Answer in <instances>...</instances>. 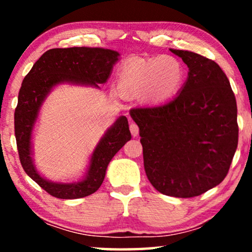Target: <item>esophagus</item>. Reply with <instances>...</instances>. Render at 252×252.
Returning <instances> with one entry per match:
<instances>
[{
    "mask_svg": "<svg viewBox=\"0 0 252 252\" xmlns=\"http://www.w3.org/2000/svg\"><path fill=\"white\" fill-rule=\"evenodd\" d=\"M129 129H130V133H132L133 136L139 135V126H137L135 123H130Z\"/></svg>",
    "mask_w": 252,
    "mask_h": 252,
    "instance_id": "obj_1",
    "label": "esophagus"
}]
</instances>
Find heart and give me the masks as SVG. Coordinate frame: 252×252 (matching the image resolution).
Listing matches in <instances>:
<instances>
[{"mask_svg":"<svg viewBox=\"0 0 252 252\" xmlns=\"http://www.w3.org/2000/svg\"><path fill=\"white\" fill-rule=\"evenodd\" d=\"M185 68L177 58L167 55L135 60L120 72V88L127 95L143 94L149 102H164L180 91Z\"/></svg>","mask_w":252,"mask_h":252,"instance_id":"heart-1","label":"heart"}]
</instances>
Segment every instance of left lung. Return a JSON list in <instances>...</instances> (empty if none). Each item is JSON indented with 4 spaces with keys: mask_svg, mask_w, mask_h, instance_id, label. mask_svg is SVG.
<instances>
[{
    "mask_svg": "<svg viewBox=\"0 0 252 252\" xmlns=\"http://www.w3.org/2000/svg\"><path fill=\"white\" fill-rule=\"evenodd\" d=\"M187 64V81L171 101L130 110L140 128L144 171L161 194L188 198L226 178L239 142L237 106L215 61L170 49Z\"/></svg>",
    "mask_w": 252,
    "mask_h": 252,
    "instance_id": "obj_1",
    "label": "left lung"
}]
</instances>
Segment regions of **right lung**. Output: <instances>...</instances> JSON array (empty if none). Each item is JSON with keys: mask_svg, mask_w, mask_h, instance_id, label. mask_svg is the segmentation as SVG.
Wrapping results in <instances>:
<instances>
[{"mask_svg": "<svg viewBox=\"0 0 252 252\" xmlns=\"http://www.w3.org/2000/svg\"><path fill=\"white\" fill-rule=\"evenodd\" d=\"M119 53L103 48H55L44 53L24 78L15 110V135L20 164L48 194L57 198L74 199L94 194L101 187L112 157L130 140L128 120L122 116L99 140L86 177L72 184L51 182L41 177L31 157V137L39 110L51 88L63 82L98 87L111 74Z\"/></svg>", "mask_w": 252, "mask_h": 252, "instance_id": "obj_1", "label": "right lung"}]
</instances>
